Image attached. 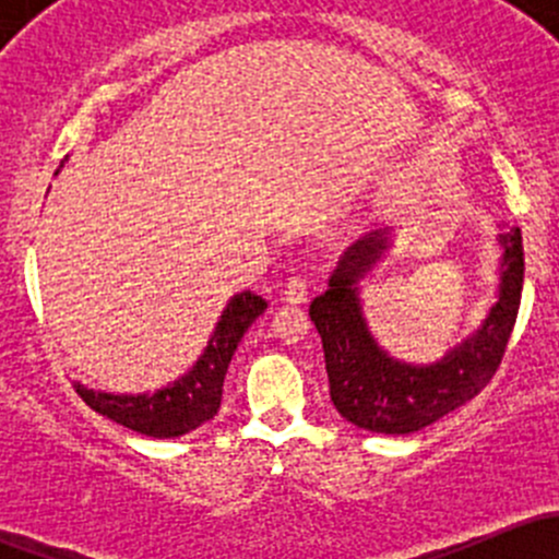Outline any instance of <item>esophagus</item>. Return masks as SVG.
<instances>
[{"label": "esophagus", "instance_id": "1", "mask_svg": "<svg viewBox=\"0 0 559 559\" xmlns=\"http://www.w3.org/2000/svg\"><path fill=\"white\" fill-rule=\"evenodd\" d=\"M284 300L289 306H300V302L308 300V281L306 278H292L289 284L284 286Z\"/></svg>", "mask_w": 559, "mask_h": 559}]
</instances>
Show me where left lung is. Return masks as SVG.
<instances>
[{"label":"left lung","instance_id":"obj_1","mask_svg":"<svg viewBox=\"0 0 559 559\" xmlns=\"http://www.w3.org/2000/svg\"><path fill=\"white\" fill-rule=\"evenodd\" d=\"M498 302L473 335L438 362L411 365L389 357L370 335L359 281L386 257L389 229L365 235L343 253L330 289L308 308L324 348L330 397L352 425L384 436H408L476 397L498 370L522 300L524 251L520 227L498 235Z\"/></svg>","mask_w":559,"mask_h":559}]
</instances>
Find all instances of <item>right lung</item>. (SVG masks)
I'll return each mask as SVG.
<instances>
[{
  "mask_svg": "<svg viewBox=\"0 0 559 559\" xmlns=\"http://www.w3.org/2000/svg\"><path fill=\"white\" fill-rule=\"evenodd\" d=\"M64 162H61V167H64ZM56 175H59V170H56ZM264 308H267V302L253 295V292L235 295L222 311V319L216 321V330H213L205 352L191 365L189 373H183L173 384L156 389V392L112 394L81 384V381H75V392L97 414L140 432V436H186V432L197 430V427L205 425L218 414L224 376H227L229 362H233L235 348H238L248 326L253 324V319L264 313Z\"/></svg>",
  "mask_w": 559,
  "mask_h": 559,
  "instance_id": "right-lung-1",
  "label": "right lung"
}]
</instances>
